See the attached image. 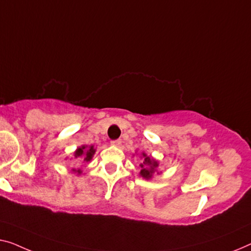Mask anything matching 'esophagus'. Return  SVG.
<instances>
[{"mask_svg":"<svg viewBox=\"0 0 251 251\" xmlns=\"http://www.w3.org/2000/svg\"><path fill=\"white\" fill-rule=\"evenodd\" d=\"M111 145H114V147H121V145H122V140L111 141Z\"/></svg>","mask_w":251,"mask_h":251,"instance_id":"obj_1","label":"esophagus"}]
</instances>
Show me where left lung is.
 Returning <instances> with one entry per match:
<instances>
[{
  "label": "left lung",
  "instance_id": "obj_1",
  "mask_svg": "<svg viewBox=\"0 0 251 251\" xmlns=\"http://www.w3.org/2000/svg\"><path fill=\"white\" fill-rule=\"evenodd\" d=\"M142 156H143V162L140 164L141 177H143L144 179H151L153 174L155 173L156 168L159 167V163L156 160L152 159L151 156L147 155L145 153H142Z\"/></svg>",
  "mask_w": 251,
  "mask_h": 251
}]
</instances>
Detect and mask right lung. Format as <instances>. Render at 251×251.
Returning <instances> with one entry per match:
<instances>
[{
	"instance_id": "obj_1",
	"label": "right lung",
	"mask_w": 251,
	"mask_h": 251,
	"mask_svg": "<svg viewBox=\"0 0 251 251\" xmlns=\"http://www.w3.org/2000/svg\"><path fill=\"white\" fill-rule=\"evenodd\" d=\"M95 153H96V149L93 148V145H91V147L82 145V147L77 148L76 151L74 152V156H75L76 159L80 158L81 160H83L84 162H89V161H91L92 156H93V154H95ZM72 171H73V173L77 174V175H80L82 173L80 169H77V170L72 169Z\"/></svg>"
}]
</instances>
